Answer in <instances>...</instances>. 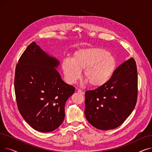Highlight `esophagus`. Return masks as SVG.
<instances>
[{
	"label": "esophagus",
	"instance_id": "34e87169",
	"mask_svg": "<svg viewBox=\"0 0 152 152\" xmlns=\"http://www.w3.org/2000/svg\"><path fill=\"white\" fill-rule=\"evenodd\" d=\"M77 92H78V93H79V94H81V95H84V92H83V91H81V89H77Z\"/></svg>",
	"mask_w": 152,
	"mask_h": 152
}]
</instances>
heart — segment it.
Masks as SVG:
<instances>
[{"instance_id":"b5f03b06","label":"heart","mask_w":152,"mask_h":152,"mask_svg":"<svg viewBox=\"0 0 152 152\" xmlns=\"http://www.w3.org/2000/svg\"><path fill=\"white\" fill-rule=\"evenodd\" d=\"M116 60L107 50L97 47H89L76 51L72 58H65L61 69L66 81L75 83L81 77V70L86 83L94 87L107 83L113 75Z\"/></svg>"}]
</instances>
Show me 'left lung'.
Listing matches in <instances>:
<instances>
[{"label":"left lung","instance_id":"8db88e82","mask_svg":"<svg viewBox=\"0 0 152 152\" xmlns=\"http://www.w3.org/2000/svg\"><path fill=\"white\" fill-rule=\"evenodd\" d=\"M137 65L131 58L119 65L105 84L85 93V115L95 128L110 130L121 126L137 100Z\"/></svg>","mask_w":152,"mask_h":152}]
</instances>
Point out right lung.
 <instances>
[{"instance_id": "1", "label": "right lung", "mask_w": 152, "mask_h": 152, "mask_svg": "<svg viewBox=\"0 0 152 152\" xmlns=\"http://www.w3.org/2000/svg\"><path fill=\"white\" fill-rule=\"evenodd\" d=\"M59 64L33 42L16 66L14 86L18 110L26 123L39 132H51L61 124L66 102L75 91L55 69Z\"/></svg>"}]
</instances>
